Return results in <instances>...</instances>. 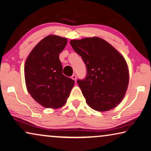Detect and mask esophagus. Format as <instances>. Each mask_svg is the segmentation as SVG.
Segmentation results:
<instances>
[{
  "mask_svg": "<svg viewBox=\"0 0 151 151\" xmlns=\"http://www.w3.org/2000/svg\"><path fill=\"white\" fill-rule=\"evenodd\" d=\"M71 78H73V79L75 81H76V75H75V74H74V75H72V76H71Z\"/></svg>",
  "mask_w": 151,
  "mask_h": 151,
  "instance_id": "obj_1",
  "label": "esophagus"
}]
</instances>
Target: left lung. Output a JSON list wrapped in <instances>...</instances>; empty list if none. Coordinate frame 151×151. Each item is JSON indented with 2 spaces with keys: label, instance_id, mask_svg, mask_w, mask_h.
Instances as JSON below:
<instances>
[{
  "label": "left lung",
  "instance_id": "1",
  "mask_svg": "<svg viewBox=\"0 0 151 151\" xmlns=\"http://www.w3.org/2000/svg\"><path fill=\"white\" fill-rule=\"evenodd\" d=\"M73 50L80 55L87 68V75L78 80L88 106L99 111L116 107L128 88L129 72L122 54L98 37L73 40Z\"/></svg>",
  "mask_w": 151,
  "mask_h": 151
}]
</instances>
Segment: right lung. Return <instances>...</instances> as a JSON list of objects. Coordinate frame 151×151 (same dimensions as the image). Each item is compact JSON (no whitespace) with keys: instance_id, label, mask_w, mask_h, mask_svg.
I'll list each match as a JSON object with an SVG mask.
<instances>
[{"instance_id":"right-lung-1","label":"right lung","mask_w":151,"mask_h":151,"mask_svg":"<svg viewBox=\"0 0 151 151\" xmlns=\"http://www.w3.org/2000/svg\"><path fill=\"white\" fill-rule=\"evenodd\" d=\"M67 39L50 35L35 45L25 64L28 92L35 101L47 108L56 109L66 104L75 81L63 74L59 54Z\"/></svg>"}]
</instances>
